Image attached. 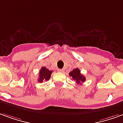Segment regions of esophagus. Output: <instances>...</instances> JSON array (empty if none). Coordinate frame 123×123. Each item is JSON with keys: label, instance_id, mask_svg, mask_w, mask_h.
<instances>
[{"label": "esophagus", "instance_id": "esophagus-1", "mask_svg": "<svg viewBox=\"0 0 123 123\" xmlns=\"http://www.w3.org/2000/svg\"><path fill=\"white\" fill-rule=\"evenodd\" d=\"M58 71H59V72H61V73H62V72H63V71H64V69H58Z\"/></svg>", "mask_w": 123, "mask_h": 123}]
</instances>
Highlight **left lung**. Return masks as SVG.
<instances>
[{
    "mask_svg": "<svg viewBox=\"0 0 123 123\" xmlns=\"http://www.w3.org/2000/svg\"><path fill=\"white\" fill-rule=\"evenodd\" d=\"M69 75V77H71L73 79L75 80L78 84H81V82H85L86 80L85 76L81 75L80 71L78 68H76L72 71H71Z\"/></svg>",
    "mask_w": 123,
    "mask_h": 123,
    "instance_id": "8db88e82",
    "label": "left lung"
}]
</instances>
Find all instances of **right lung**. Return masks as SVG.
<instances>
[{"mask_svg": "<svg viewBox=\"0 0 123 123\" xmlns=\"http://www.w3.org/2000/svg\"><path fill=\"white\" fill-rule=\"evenodd\" d=\"M52 71H50L45 67L41 68V69L39 71L38 81L39 82H43L44 80H48L51 77V74Z\"/></svg>", "mask_w": 123, "mask_h": 123, "instance_id": "1", "label": "right lung"}]
</instances>
